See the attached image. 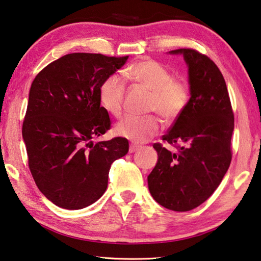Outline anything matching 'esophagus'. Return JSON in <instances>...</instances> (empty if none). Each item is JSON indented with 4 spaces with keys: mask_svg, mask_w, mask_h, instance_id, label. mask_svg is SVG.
I'll return each instance as SVG.
<instances>
[{
    "mask_svg": "<svg viewBox=\"0 0 261 261\" xmlns=\"http://www.w3.org/2000/svg\"><path fill=\"white\" fill-rule=\"evenodd\" d=\"M139 148H140L139 146L131 144V145H130V147H129V153H135V151H137V150H138Z\"/></svg>",
    "mask_w": 261,
    "mask_h": 261,
    "instance_id": "obj_1",
    "label": "esophagus"
}]
</instances>
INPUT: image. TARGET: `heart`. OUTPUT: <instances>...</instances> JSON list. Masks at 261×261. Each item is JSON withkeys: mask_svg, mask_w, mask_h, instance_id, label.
I'll return each instance as SVG.
<instances>
[{"mask_svg": "<svg viewBox=\"0 0 261 261\" xmlns=\"http://www.w3.org/2000/svg\"><path fill=\"white\" fill-rule=\"evenodd\" d=\"M123 76L150 91L147 111L156 112L165 121L173 122L184 114L191 100L187 80L172 77V73L153 59H143L123 70ZM125 82L116 74L108 75L99 85V100L111 115L120 117L124 108ZM162 122L158 115L126 116L115 131L135 143H145L160 132Z\"/></svg>", "mask_w": 261, "mask_h": 261, "instance_id": "b5f03b06", "label": "heart"}]
</instances>
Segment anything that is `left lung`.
Listing matches in <instances>:
<instances>
[{"mask_svg": "<svg viewBox=\"0 0 261 261\" xmlns=\"http://www.w3.org/2000/svg\"><path fill=\"white\" fill-rule=\"evenodd\" d=\"M170 52L182 54L188 65L191 100L162 137L177 153L153 145L159 161L148 176V188L159 204L182 212L205 202L228 170L234 113L225 79L209 57L194 49Z\"/></svg>", "mask_w": 261, "mask_h": 261, "instance_id": "1", "label": "left lung"}]
</instances>
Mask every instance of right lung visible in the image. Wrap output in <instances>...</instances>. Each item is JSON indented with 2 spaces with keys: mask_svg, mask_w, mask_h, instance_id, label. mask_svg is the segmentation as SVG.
<instances>
[{
  "mask_svg": "<svg viewBox=\"0 0 261 261\" xmlns=\"http://www.w3.org/2000/svg\"><path fill=\"white\" fill-rule=\"evenodd\" d=\"M126 59L74 52L45 66L32 83L22 123L28 167L57 206L79 210L99 200L112 163L129 151L122 137L92 141L112 124L100 106L99 85Z\"/></svg>",
  "mask_w": 261,
  "mask_h": 261,
  "instance_id": "add662e5",
  "label": "right lung"
}]
</instances>
